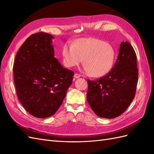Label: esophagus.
Listing matches in <instances>:
<instances>
[{
	"label": "esophagus",
	"mask_w": 154,
	"mask_h": 154,
	"mask_svg": "<svg viewBox=\"0 0 154 154\" xmlns=\"http://www.w3.org/2000/svg\"><path fill=\"white\" fill-rule=\"evenodd\" d=\"M80 77H81V75H80V74H79V73H75V75H74V78H75V79L79 78Z\"/></svg>",
	"instance_id": "34e87169"
}]
</instances>
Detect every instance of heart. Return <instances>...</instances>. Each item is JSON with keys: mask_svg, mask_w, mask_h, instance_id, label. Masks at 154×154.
Listing matches in <instances>:
<instances>
[{"mask_svg": "<svg viewBox=\"0 0 154 154\" xmlns=\"http://www.w3.org/2000/svg\"><path fill=\"white\" fill-rule=\"evenodd\" d=\"M62 56L67 67L78 66L84 60L86 72L94 77H100L108 73L115 62V51L108 43L101 39L81 38L72 45H65Z\"/></svg>", "mask_w": 154, "mask_h": 154, "instance_id": "b5f03b06", "label": "heart"}]
</instances>
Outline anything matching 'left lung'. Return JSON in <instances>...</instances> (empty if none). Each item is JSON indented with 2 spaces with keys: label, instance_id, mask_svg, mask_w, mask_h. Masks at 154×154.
I'll return each instance as SVG.
<instances>
[{
  "label": "left lung",
  "instance_id": "left-lung-1",
  "mask_svg": "<svg viewBox=\"0 0 154 154\" xmlns=\"http://www.w3.org/2000/svg\"><path fill=\"white\" fill-rule=\"evenodd\" d=\"M87 81L86 99L96 115L114 118L124 113L135 96L138 82L137 55L131 45L122 42L110 72L96 81Z\"/></svg>",
  "mask_w": 154,
  "mask_h": 154
}]
</instances>
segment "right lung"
Masks as SVG:
<instances>
[{
	"instance_id": "right-lung-1",
	"label": "right lung",
	"mask_w": 154,
	"mask_h": 154,
	"mask_svg": "<svg viewBox=\"0 0 154 154\" xmlns=\"http://www.w3.org/2000/svg\"><path fill=\"white\" fill-rule=\"evenodd\" d=\"M53 36L45 32L27 38L15 56L13 71L17 96L31 115H53L72 84L74 72L54 57Z\"/></svg>"
}]
</instances>
